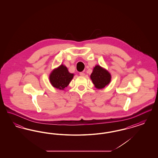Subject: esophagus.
<instances>
[{
    "instance_id": "esophagus-1",
    "label": "esophagus",
    "mask_w": 158,
    "mask_h": 158,
    "mask_svg": "<svg viewBox=\"0 0 158 158\" xmlns=\"http://www.w3.org/2000/svg\"><path fill=\"white\" fill-rule=\"evenodd\" d=\"M79 75L81 76H85V73H83V72H80V73H79Z\"/></svg>"
}]
</instances>
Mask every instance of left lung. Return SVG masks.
Returning a JSON list of instances; mask_svg holds the SVG:
<instances>
[{
  "label": "left lung",
  "mask_w": 158,
  "mask_h": 158,
  "mask_svg": "<svg viewBox=\"0 0 158 158\" xmlns=\"http://www.w3.org/2000/svg\"><path fill=\"white\" fill-rule=\"evenodd\" d=\"M90 79L95 87L97 89H102L111 82V74L105 69L99 65L95 66L90 75Z\"/></svg>",
  "instance_id": "obj_1"
}]
</instances>
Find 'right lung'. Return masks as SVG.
I'll list each match as a JSON object with an SVG mask.
<instances>
[{
    "instance_id": "obj_1",
    "label": "right lung",
    "mask_w": 158,
    "mask_h": 158,
    "mask_svg": "<svg viewBox=\"0 0 158 158\" xmlns=\"http://www.w3.org/2000/svg\"><path fill=\"white\" fill-rule=\"evenodd\" d=\"M74 75L69 72L68 68L63 64L54 69L49 76V79L53 87L63 90L67 87L73 79Z\"/></svg>"
}]
</instances>
